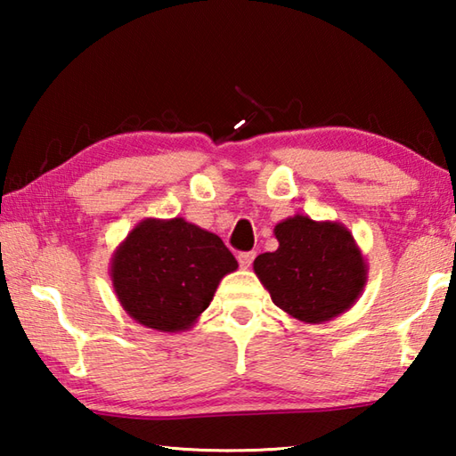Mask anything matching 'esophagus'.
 Listing matches in <instances>:
<instances>
[{
    "instance_id": "1",
    "label": "esophagus",
    "mask_w": 456,
    "mask_h": 456,
    "mask_svg": "<svg viewBox=\"0 0 456 456\" xmlns=\"http://www.w3.org/2000/svg\"><path fill=\"white\" fill-rule=\"evenodd\" d=\"M237 259H239V265H241L243 269H249L251 264H253V259H256V253H253V251H241L237 256Z\"/></svg>"
}]
</instances>
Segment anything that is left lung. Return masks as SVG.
Here are the masks:
<instances>
[{
	"mask_svg": "<svg viewBox=\"0 0 456 456\" xmlns=\"http://www.w3.org/2000/svg\"><path fill=\"white\" fill-rule=\"evenodd\" d=\"M273 253H261L253 272L289 318L323 323L356 304L368 281V264L356 239L338 221L307 215L277 223Z\"/></svg>",
	"mask_w": 456,
	"mask_h": 456,
	"instance_id": "obj_1",
	"label": "left lung"
}]
</instances>
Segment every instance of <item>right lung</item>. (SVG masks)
<instances>
[{"label": "right lung", "instance_id": "right-lung-1", "mask_svg": "<svg viewBox=\"0 0 456 456\" xmlns=\"http://www.w3.org/2000/svg\"><path fill=\"white\" fill-rule=\"evenodd\" d=\"M237 267L233 253L211 231L183 217H149L114 249L110 280L130 318L176 334L195 326L223 277Z\"/></svg>", "mask_w": 456, "mask_h": 456}]
</instances>
